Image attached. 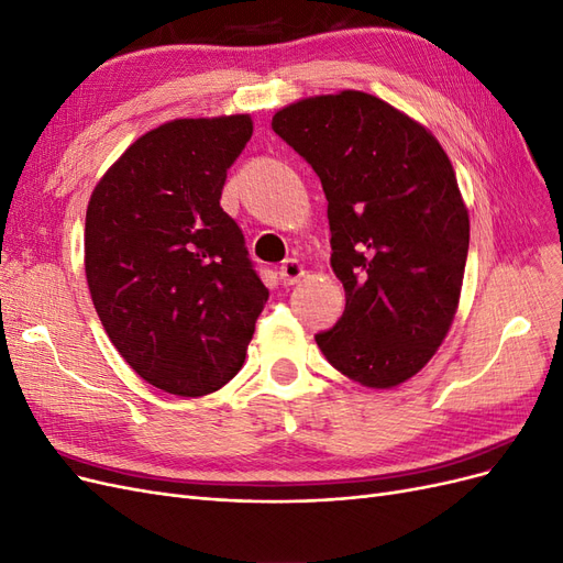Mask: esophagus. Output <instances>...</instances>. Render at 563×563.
Here are the masks:
<instances>
[{
    "label": "esophagus",
    "mask_w": 563,
    "mask_h": 563,
    "mask_svg": "<svg viewBox=\"0 0 563 563\" xmlns=\"http://www.w3.org/2000/svg\"><path fill=\"white\" fill-rule=\"evenodd\" d=\"M305 275H308V272H305V267H302L296 258H288V261H284V263H282V267H279V282H282L284 286H294V284H298Z\"/></svg>",
    "instance_id": "esophagus-1"
}]
</instances>
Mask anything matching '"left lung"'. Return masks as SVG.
Segmentation results:
<instances>
[{"label":"left lung","instance_id":"obj_1","mask_svg":"<svg viewBox=\"0 0 563 563\" xmlns=\"http://www.w3.org/2000/svg\"><path fill=\"white\" fill-rule=\"evenodd\" d=\"M329 201L331 267L345 312L314 335L329 364L395 387L432 360L463 288L470 216L434 135L364 91L314 96L272 117Z\"/></svg>","mask_w":563,"mask_h":563}]
</instances>
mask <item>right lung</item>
Returning <instances> with one entry per match:
<instances>
[{
	"mask_svg": "<svg viewBox=\"0 0 563 563\" xmlns=\"http://www.w3.org/2000/svg\"><path fill=\"white\" fill-rule=\"evenodd\" d=\"M249 114L174 119L141 135L98 180L84 225L93 308L143 380L178 397L230 383L267 288L220 207Z\"/></svg>",
	"mask_w": 563,
	"mask_h": 563,
	"instance_id": "add662e5",
	"label": "right lung"
}]
</instances>
